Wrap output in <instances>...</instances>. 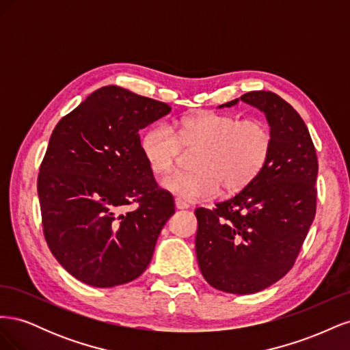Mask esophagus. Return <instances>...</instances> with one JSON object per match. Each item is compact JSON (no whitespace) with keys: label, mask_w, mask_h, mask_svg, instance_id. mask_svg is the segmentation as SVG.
Returning a JSON list of instances; mask_svg holds the SVG:
<instances>
[{"label":"esophagus","mask_w":350,"mask_h":350,"mask_svg":"<svg viewBox=\"0 0 350 350\" xmlns=\"http://www.w3.org/2000/svg\"><path fill=\"white\" fill-rule=\"evenodd\" d=\"M175 206H176V208H179V210L189 208V204L187 203V201H184V200H181V198H175Z\"/></svg>","instance_id":"obj_1"}]
</instances>
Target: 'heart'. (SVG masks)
Returning <instances> with one entry per match:
<instances>
[{
  "instance_id": "heart-1",
  "label": "heart",
  "mask_w": 350,
  "mask_h": 350,
  "mask_svg": "<svg viewBox=\"0 0 350 350\" xmlns=\"http://www.w3.org/2000/svg\"><path fill=\"white\" fill-rule=\"evenodd\" d=\"M176 131L174 132L173 130ZM271 133L260 120L225 113H201L178 121L174 129L159 124L147 130L140 147L147 165L157 175L171 171L183 147L198 150L193 172H175L162 179V188L184 201L208 200L238 193L266 166L271 152Z\"/></svg>"
}]
</instances>
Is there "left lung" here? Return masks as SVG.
<instances>
[{
    "mask_svg": "<svg viewBox=\"0 0 350 350\" xmlns=\"http://www.w3.org/2000/svg\"><path fill=\"white\" fill-rule=\"evenodd\" d=\"M239 100L266 115L271 152L248 187L215 208L196 210V252L208 284L248 295L269 288L292 269L315 216L319 162L301 115L279 94L248 92L219 108Z\"/></svg>",
    "mask_w": 350,
    "mask_h": 350,
    "instance_id": "8db88e82",
    "label": "left lung"
}]
</instances>
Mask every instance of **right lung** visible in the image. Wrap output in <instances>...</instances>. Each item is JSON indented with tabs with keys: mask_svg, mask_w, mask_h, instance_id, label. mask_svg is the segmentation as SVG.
I'll list each match as a JSON object with an SVG mask.
<instances>
[{
	"mask_svg": "<svg viewBox=\"0 0 350 350\" xmlns=\"http://www.w3.org/2000/svg\"><path fill=\"white\" fill-rule=\"evenodd\" d=\"M169 105L118 86L93 92L52 131L38 176L44 235L71 276L94 288L137 279L175 213L143 157L139 131ZM137 202L139 207L125 212Z\"/></svg>",
	"mask_w": 350,
	"mask_h": 350,
	"instance_id": "right-lung-1",
	"label": "right lung"
}]
</instances>
